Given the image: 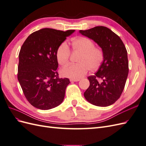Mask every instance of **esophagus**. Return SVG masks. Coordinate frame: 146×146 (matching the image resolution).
<instances>
[{
  "label": "esophagus",
  "mask_w": 146,
  "mask_h": 146,
  "mask_svg": "<svg viewBox=\"0 0 146 146\" xmlns=\"http://www.w3.org/2000/svg\"><path fill=\"white\" fill-rule=\"evenodd\" d=\"M80 80V79H74V78H70V82H78Z\"/></svg>",
  "instance_id": "34e87169"
}]
</instances>
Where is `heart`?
Listing matches in <instances>:
<instances>
[{
    "label": "heart",
    "instance_id": "1",
    "mask_svg": "<svg viewBox=\"0 0 146 146\" xmlns=\"http://www.w3.org/2000/svg\"><path fill=\"white\" fill-rule=\"evenodd\" d=\"M72 50L80 54L78 64H72L61 70L63 77L78 79L85 76L88 70L94 72L98 70L104 60V53L101 48L95 47L94 42L86 37L79 36L72 41ZM70 51L66 42L60 44L56 51L57 62L65 67L69 63Z\"/></svg>",
    "mask_w": 146,
    "mask_h": 146
}]
</instances>
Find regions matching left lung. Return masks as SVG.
Instances as JSON below:
<instances>
[{
	"mask_svg": "<svg viewBox=\"0 0 146 146\" xmlns=\"http://www.w3.org/2000/svg\"><path fill=\"white\" fill-rule=\"evenodd\" d=\"M79 32L92 39L104 53V61L98 72L88 77L90 85L84 96L94 105H111L120 98L127 78L129 61L126 48L120 37L104 26Z\"/></svg>",
	"mask_w": 146,
	"mask_h": 146,
	"instance_id": "left-lung-1",
	"label": "left lung"
}]
</instances>
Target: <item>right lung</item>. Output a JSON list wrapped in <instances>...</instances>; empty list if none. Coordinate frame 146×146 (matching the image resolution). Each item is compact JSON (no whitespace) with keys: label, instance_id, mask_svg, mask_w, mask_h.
Returning <instances> with one entry per match:
<instances>
[{"label":"right lung","instance_id":"1","mask_svg":"<svg viewBox=\"0 0 146 146\" xmlns=\"http://www.w3.org/2000/svg\"><path fill=\"white\" fill-rule=\"evenodd\" d=\"M74 32L42 29L30 35L22 46L17 79L26 99L35 108L50 110L63 101L70 81L58 77L56 51Z\"/></svg>","mask_w":146,"mask_h":146}]
</instances>
